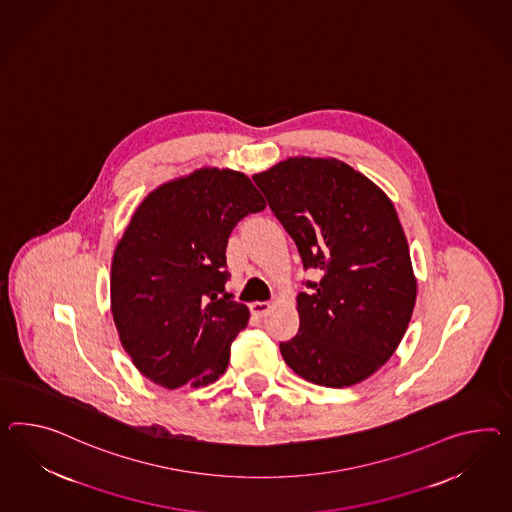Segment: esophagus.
I'll return each mask as SVG.
<instances>
[{
	"mask_svg": "<svg viewBox=\"0 0 512 512\" xmlns=\"http://www.w3.org/2000/svg\"><path fill=\"white\" fill-rule=\"evenodd\" d=\"M271 308H273L271 302H252L250 304V312H252L254 317H263Z\"/></svg>",
	"mask_w": 512,
	"mask_h": 512,
	"instance_id": "1",
	"label": "esophagus"
}]
</instances>
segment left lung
<instances>
[{
	"label": "left lung",
	"mask_w": 512,
	"mask_h": 512,
	"mask_svg": "<svg viewBox=\"0 0 512 512\" xmlns=\"http://www.w3.org/2000/svg\"><path fill=\"white\" fill-rule=\"evenodd\" d=\"M304 269H319L297 295L299 332L280 343L299 377L347 388L395 353L418 295L394 202L362 172L334 158H288L254 174Z\"/></svg>",
	"instance_id": "obj_1"
}]
</instances>
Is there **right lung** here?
<instances>
[{
    "mask_svg": "<svg viewBox=\"0 0 512 512\" xmlns=\"http://www.w3.org/2000/svg\"><path fill=\"white\" fill-rule=\"evenodd\" d=\"M265 208L249 176L204 167L159 185L133 213L111 263V314L133 366L174 390L223 375L249 308L226 293V245Z\"/></svg>",
    "mask_w": 512,
    "mask_h": 512,
    "instance_id": "right-lung-1",
    "label": "right lung"
}]
</instances>
